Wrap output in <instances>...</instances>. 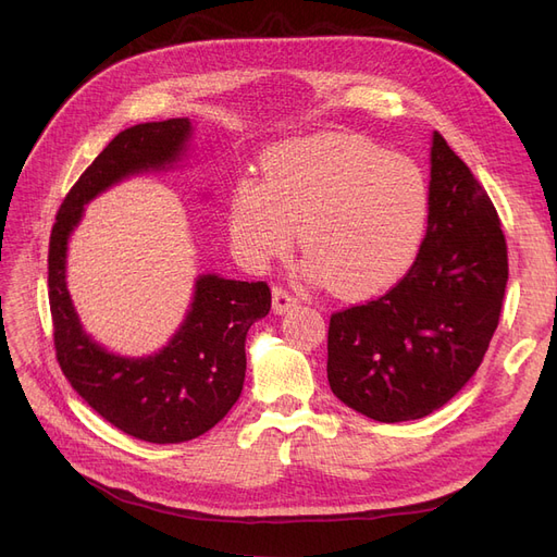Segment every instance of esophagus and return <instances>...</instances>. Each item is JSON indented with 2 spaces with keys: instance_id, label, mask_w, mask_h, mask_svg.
I'll use <instances>...</instances> for the list:
<instances>
[{
  "instance_id": "obj_1",
  "label": "esophagus",
  "mask_w": 557,
  "mask_h": 557,
  "mask_svg": "<svg viewBox=\"0 0 557 557\" xmlns=\"http://www.w3.org/2000/svg\"><path fill=\"white\" fill-rule=\"evenodd\" d=\"M272 299H274V311L276 313H285V311H290V309L297 307V297L288 288H283V285H274Z\"/></svg>"
}]
</instances>
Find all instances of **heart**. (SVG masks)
<instances>
[{
	"label": "heart",
	"instance_id": "b5f03b06",
	"mask_svg": "<svg viewBox=\"0 0 557 557\" xmlns=\"http://www.w3.org/2000/svg\"><path fill=\"white\" fill-rule=\"evenodd\" d=\"M428 221L423 170L350 134L276 148L264 183L242 178L230 195L232 244L246 264L283 258L299 230L311 272L342 297L374 295L401 278Z\"/></svg>",
	"mask_w": 557,
	"mask_h": 557
}]
</instances>
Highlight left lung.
Returning a JSON list of instances; mask_svg holds the SVG:
<instances>
[{
    "instance_id": "left-lung-1",
    "label": "left lung",
    "mask_w": 557,
    "mask_h": 557,
    "mask_svg": "<svg viewBox=\"0 0 557 557\" xmlns=\"http://www.w3.org/2000/svg\"><path fill=\"white\" fill-rule=\"evenodd\" d=\"M430 174L428 232L409 272L330 315L332 393L379 423L430 416L474 376L509 281L497 209L440 132Z\"/></svg>"
}]
</instances>
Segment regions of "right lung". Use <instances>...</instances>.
<instances>
[{
  "label": "right lung",
  "instance_id": "right-lung-1",
  "mask_svg": "<svg viewBox=\"0 0 557 557\" xmlns=\"http://www.w3.org/2000/svg\"><path fill=\"white\" fill-rule=\"evenodd\" d=\"M188 137V117L117 134L66 193L48 244V301L62 374L107 423L150 444L190 442L234 407L246 376V332L272 309V290L264 281L199 276L190 313L172 344L153 358H117L78 323L64 283L66 239L97 193L174 162Z\"/></svg>",
  "mask_w": 557,
  "mask_h": 557
}]
</instances>
